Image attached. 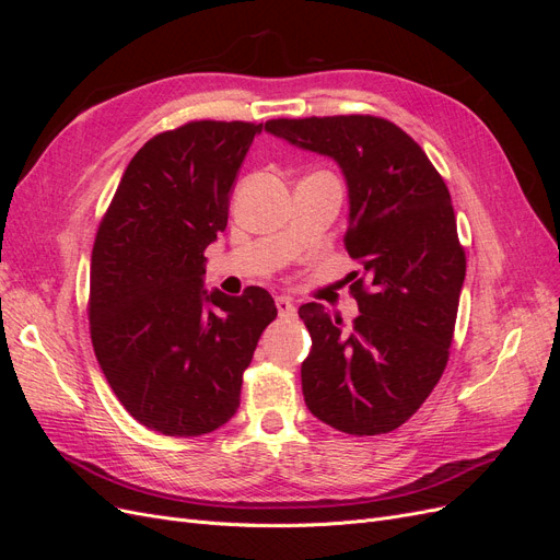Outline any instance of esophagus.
Instances as JSON below:
<instances>
[{
  "label": "esophagus",
  "instance_id": "34e87169",
  "mask_svg": "<svg viewBox=\"0 0 560 560\" xmlns=\"http://www.w3.org/2000/svg\"><path fill=\"white\" fill-rule=\"evenodd\" d=\"M276 308H278V315L282 319H294L296 317V306H294L290 296H278L276 299Z\"/></svg>",
  "mask_w": 560,
  "mask_h": 560
}]
</instances>
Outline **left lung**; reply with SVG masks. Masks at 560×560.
Here are the masks:
<instances>
[{
	"label": "left lung",
	"instance_id": "1",
	"mask_svg": "<svg viewBox=\"0 0 560 560\" xmlns=\"http://www.w3.org/2000/svg\"><path fill=\"white\" fill-rule=\"evenodd\" d=\"M266 130L341 167L346 249L364 266L350 287L360 306L350 329L319 303L299 308L313 338L301 364L303 399L341 432H393L448 362L465 282L451 194L425 151L385 118H273Z\"/></svg>",
	"mask_w": 560,
	"mask_h": 560
}]
</instances>
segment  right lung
Masks as SVG:
<instances>
[{
	"label": "right lung",
	"instance_id": "1",
	"mask_svg": "<svg viewBox=\"0 0 560 560\" xmlns=\"http://www.w3.org/2000/svg\"><path fill=\"white\" fill-rule=\"evenodd\" d=\"M264 124L191 121L128 163L91 257V338L126 411L167 436L208 434L241 404L243 371L278 308L261 287L208 292L202 252Z\"/></svg>",
	"mask_w": 560,
	"mask_h": 560
}]
</instances>
